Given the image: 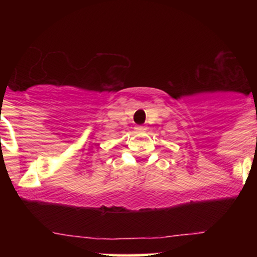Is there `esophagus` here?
<instances>
[{"label": "esophagus", "instance_id": "34e87169", "mask_svg": "<svg viewBox=\"0 0 257 257\" xmlns=\"http://www.w3.org/2000/svg\"><path fill=\"white\" fill-rule=\"evenodd\" d=\"M135 131H137L138 133H145L146 132V126L137 125V126H135Z\"/></svg>", "mask_w": 257, "mask_h": 257}]
</instances>
